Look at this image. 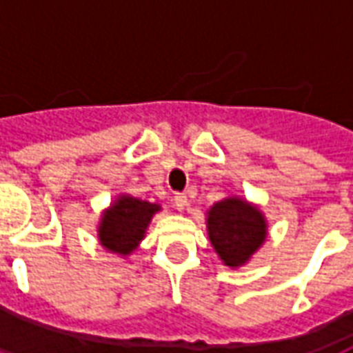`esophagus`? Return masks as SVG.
<instances>
[{"label": "esophagus", "mask_w": 353, "mask_h": 353, "mask_svg": "<svg viewBox=\"0 0 353 353\" xmlns=\"http://www.w3.org/2000/svg\"><path fill=\"white\" fill-rule=\"evenodd\" d=\"M172 203H174V208L182 211V209L188 205V198H186V194H182V192H176L174 196H172Z\"/></svg>", "instance_id": "obj_1"}]
</instances>
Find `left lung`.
<instances>
[{"mask_svg": "<svg viewBox=\"0 0 353 353\" xmlns=\"http://www.w3.org/2000/svg\"><path fill=\"white\" fill-rule=\"evenodd\" d=\"M208 234L223 263L236 269L261 248L267 238V221L255 205L230 196L208 211Z\"/></svg>", "mask_w": 353, "mask_h": 353, "instance_id": "8db88e82", "label": "left lung"}]
</instances>
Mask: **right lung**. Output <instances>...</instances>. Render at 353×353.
Masks as SVG:
<instances>
[{"label": "right lung", "instance_id": "obj_1", "mask_svg": "<svg viewBox=\"0 0 353 353\" xmlns=\"http://www.w3.org/2000/svg\"><path fill=\"white\" fill-rule=\"evenodd\" d=\"M157 211H161L159 203L121 194L111 208L103 211L99 221L98 238L101 246L119 255L132 254L144 240L145 228Z\"/></svg>", "mask_w": 353, "mask_h": 353}]
</instances>
